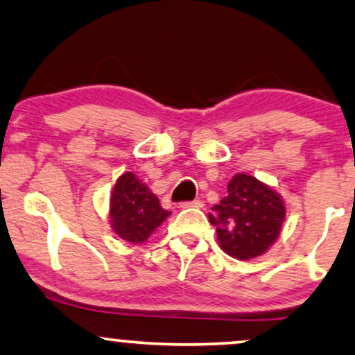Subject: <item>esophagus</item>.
I'll list each match as a JSON object with an SVG mask.
<instances>
[{"label":"esophagus","mask_w":355,"mask_h":355,"mask_svg":"<svg viewBox=\"0 0 355 355\" xmlns=\"http://www.w3.org/2000/svg\"><path fill=\"white\" fill-rule=\"evenodd\" d=\"M202 209L204 207V202L202 200H192V202H181V209Z\"/></svg>","instance_id":"esophagus-1"}]
</instances>
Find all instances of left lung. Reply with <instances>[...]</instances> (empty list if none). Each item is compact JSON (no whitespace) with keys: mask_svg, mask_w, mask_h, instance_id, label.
Here are the masks:
<instances>
[{"mask_svg":"<svg viewBox=\"0 0 355 355\" xmlns=\"http://www.w3.org/2000/svg\"><path fill=\"white\" fill-rule=\"evenodd\" d=\"M286 216L277 191L250 174L237 173L227 184V196L209 212L217 240L237 260L260 257L277 242Z\"/></svg>","mask_w":355,"mask_h":355,"instance_id":"8db88e82","label":"left lung"}]
</instances>
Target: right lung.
Here are the masks:
<instances>
[{"label": "right lung", "mask_w": 355, "mask_h": 355, "mask_svg": "<svg viewBox=\"0 0 355 355\" xmlns=\"http://www.w3.org/2000/svg\"><path fill=\"white\" fill-rule=\"evenodd\" d=\"M110 227L125 242L144 243L171 216L161 207L159 199L137 174L125 173L116 179L110 196Z\"/></svg>", "instance_id": "right-lung-1"}]
</instances>
